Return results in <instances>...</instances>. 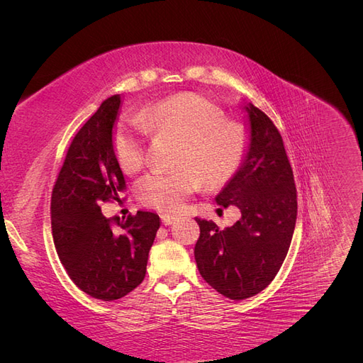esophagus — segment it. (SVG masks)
<instances>
[{"label":"esophagus","instance_id":"obj_1","mask_svg":"<svg viewBox=\"0 0 363 363\" xmlns=\"http://www.w3.org/2000/svg\"><path fill=\"white\" fill-rule=\"evenodd\" d=\"M162 218V224L163 225H171V224H174L175 221H177V216H172V215H167V213H164V215H162L160 216Z\"/></svg>","mask_w":363,"mask_h":363}]
</instances>
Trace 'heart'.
<instances>
[{
    "instance_id": "obj_1",
    "label": "heart",
    "mask_w": 363,
    "mask_h": 363,
    "mask_svg": "<svg viewBox=\"0 0 363 363\" xmlns=\"http://www.w3.org/2000/svg\"><path fill=\"white\" fill-rule=\"evenodd\" d=\"M221 107L208 98L184 92L148 106L138 119H123L113 131V152L125 174L145 163L147 135L174 136V164L169 171H151L138 182L142 204L175 213L203 180L208 188L225 184L244 162L248 135L244 125L224 119Z\"/></svg>"
}]
</instances>
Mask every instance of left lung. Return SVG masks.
<instances>
[{"instance_id": "8db88e82", "label": "left lung", "mask_w": 363, "mask_h": 363, "mask_svg": "<svg viewBox=\"0 0 363 363\" xmlns=\"http://www.w3.org/2000/svg\"><path fill=\"white\" fill-rule=\"evenodd\" d=\"M244 162L215 200L236 206L240 219L219 230L213 221L195 218L200 238L195 262L201 277L230 300L259 294L277 276L288 255L296 221L294 174L283 140L272 121L248 101Z\"/></svg>"}]
</instances>
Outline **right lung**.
<instances>
[{
  "mask_svg": "<svg viewBox=\"0 0 363 363\" xmlns=\"http://www.w3.org/2000/svg\"><path fill=\"white\" fill-rule=\"evenodd\" d=\"M121 103V95L108 96L75 135L51 196L52 238L63 267L83 292L103 301L123 298L142 283L160 227L151 212L115 223L101 213V201L119 200L125 188L112 145Z\"/></svg>",
  "mask_w": 363,
  "mask_h": 363,
  "instance_id": "1",
  "label": "right lung"
}]
</instances>
